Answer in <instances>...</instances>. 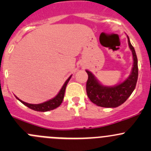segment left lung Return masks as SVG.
<instances>
[{"instance_id": "1", "label": "left lung", "mask_w": 151, "mask_h": 151, "mask_svg": "<svg viewBox=\"0 0 151 151\" xmlns=\"http://www.w3.org/2000/svg\"><path fill=\"white\" fill-rule=\"evenodd\" d=\"M129 48L133 55L134 64L129 78L123 83L114 87H105L100 84L94 76L86 70L88 79L86 83V92L88 98L93 104L102 107H117L124 103L136 87L138 78L137 58L134 47L128 37Z\"/></svg>"}]
</instances>
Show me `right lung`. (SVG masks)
I'll list each match as a JSON object with an SVG mask.
<instances>
[{"label":"right lung","mask_w":151,"mask_h":151,"mask_svg":"<svg viewBox=\"0 0 151 151\" xmlns=\"http://www.w3.org/2000/svg\"><path fill=\"white\" fill-rule=\"evenodd\" d=\"M71 76H70L68 78V80L65 82L64 85H63L62 88L60 89V92L58 93L57 96L55 97L54 99L51 100H49V101H46V102L42 103V104H28V103L25 102V101H22V100L19 99L17 97L18 100L19 101L22 103L23 104H25V106H27L28 107L30 108V109H33L35 111H39V112H47V111L52 110V109H55L58 106H60L61 104L62 101H63V98H64V94H65V90H66V87L67 84H68V81L71 79Z\"/></svg>","instance_id":"add662e5"}]
</instances>
